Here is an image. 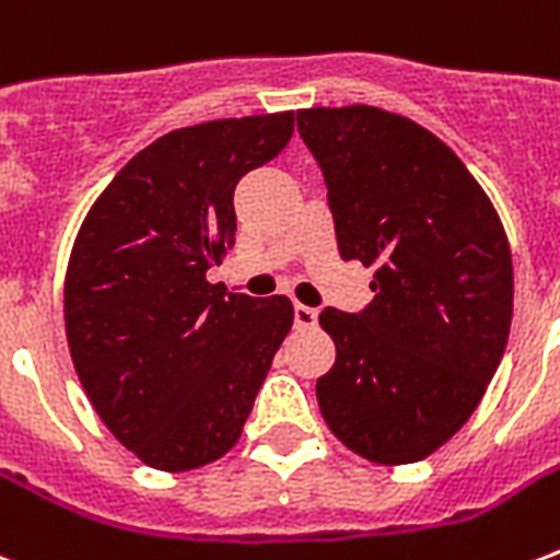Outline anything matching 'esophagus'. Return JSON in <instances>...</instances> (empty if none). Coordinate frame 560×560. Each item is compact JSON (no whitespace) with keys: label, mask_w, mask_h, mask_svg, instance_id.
<instances>
[{"label":"esophagus","mask_w":560,"mask_h":560,"mask_svg":"<svg viewBox=\"0 0 560 560\" xmlns=\"http://www.w3.org/2000/svg\"><path fill=\"white\" fill-rule=\"evenodd\" d=\"M293 323L299 328H314L317 326V311L308 308V305H293Z\"/></svg>","instance_id":"obj_1"}]
</instances>
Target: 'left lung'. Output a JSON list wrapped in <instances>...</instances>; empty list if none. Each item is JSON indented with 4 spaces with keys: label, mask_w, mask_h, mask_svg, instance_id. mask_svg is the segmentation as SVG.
<instances>
[{
    "label": "left lung",
    "mask_w": 560,
    "mask_h": 560,
    "mask_svg": "<svg viewBox=\"0 0 560 560\" xmlns=\"http://www.w3.org/2000/svg\"><path fill=\"white\" fill-rule=\"evenodd\" d=\"M343 261L375 267L373 302L326 308L337 347L317 378L323 420L373 464H413L469 420L505 355L514 267L497 208L460 158L413 119L296 110Z\"/></svg>",
    "instance_id": "left-lung-1"
}]
</instances>
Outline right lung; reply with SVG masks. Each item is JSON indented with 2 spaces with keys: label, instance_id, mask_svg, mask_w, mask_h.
<instances>
[{
  "label": "right lung",
  "instance_id": "obj_1",
  "mask_svg": "<svg viewBox=\"0 0 560 560\" xmlns=\"http://www.w3.org/2000/svg\"><path fill=\"white\" fill-rule=\"evenodd\" d=\"M290 135L293 110L170 131L119 170L72 243V364L110 434L149 467L223 458L293 326L288 296L205 279L234 246V187Z\"/></svg>",
  "mask_w": 560,
  "mask_h": 560
}]
</instances>
